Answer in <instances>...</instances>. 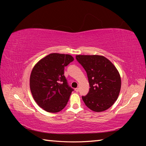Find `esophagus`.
I'll return each mask as SVG.
<instances>
[{
  "instance_id": "esophagus-1",
  "label": "esophagus",
  "mask_w": 146,
  "mask_h": 146,
  "mask_svg": "<svg viewBox=\"0 0 146 146\" xmlns=\"http://www.w3.org/2000/svg\"><path fill=\"white\" fill-rule=\"evenodd\" d=\"M78 91H79V88H75V91H76V92H78Z\"/></svg>"
}]
</instances>
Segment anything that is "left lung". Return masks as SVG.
<instances>
[{
    "instance_id": "obj_1",
    "label": "left lung",
    "mask_w": 146,
    "mask_h": 146,
    "mask_svg": "<svg viewBox=\"0 0 146 146\" xmlns=\"http://www.w3.org/2000/svg\"><path fill=\"white\" fill-rule=\"evenodd\" d=\"M76 60L87 73L90 91L82 98L93 111L110 108L117 100L121 88V78L115 66L103 56L76 55Z\"/></svg>"
}]
</instances>
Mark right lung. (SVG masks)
<instances>
[{"mask_svg": "<svg viewBox=\"0 0 146 146\" xmlns=\"http://www.w3.org/2000/svg\"><path fill=\"white\" fill-rule=\"evenodd\" d=\"M73 60L70 55L51 53L34 66L30 90L35 102L46 111L59 112L67 104L74 90L68 85L64 68Z\"/></svg>", "mask_w": 146, "mask_h": 146, "instance_id": "right-lung-1", "label": "right lung"}]
</instances>
